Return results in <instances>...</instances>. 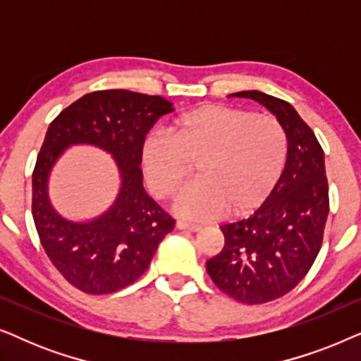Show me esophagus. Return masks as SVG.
I'll list each match as a JSON object with an SVG mask.
<instances>
[{"instance_id": "34e87169", "label": "esophagus", "mask_w": 361, "mask_h": 361, "mask_svg": "<svg viewBox=\"0 0 361 361\" xmlns=\"http://www.w3.org/2000/svg\"><path fill=\"white\" fill-rule=\"evenodd\" d=\"M176 226L179 230H184V231H194V233H197V231L202 230V226L199 225H192V224H187V221H177Z\"/></svg>"}]
</instances>
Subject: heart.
Returning a JSON list of instances; mask_svg holds the SVG:
<instances>
[{
    "instance_id": "b5f03b06",
    "label": "heart",
    "mask_w": 361,
    "mask_h": 361,
    "mask_svg": "<svg viewBox=\"0 0 361 361\" xmlns=\"http://www.w3.org/2000/svg\"><path fill=\"white\" fill-rule=\"evenodd\" d=\"M286 161L288 136L274 116L224 105L182 113L171 135L149 133L140 147L142 176L157 199L174 194L197 162V180L172 200L187 220L251 214L274 192Z\"/></svg>"
}]
</instances>
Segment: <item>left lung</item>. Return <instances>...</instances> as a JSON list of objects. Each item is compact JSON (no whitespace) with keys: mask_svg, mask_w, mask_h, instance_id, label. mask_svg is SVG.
Here are the masks:
<instances>
[{"mask_svg":"<svg viewBox=\"0 0 361 361\" xmlns=\"http://www.w3.org/2000/svg\"><path fill=\"white\" fill-rule=\"evenodd\" d=\"M273 113L288 136V161L269 199L250 219L220 226L225 246L207 261L216 288L241 304H264L298 286L317 258L329 215L324 151L290 103L258 90L231 93Z\"/></svg>","mask_w":361,"mask_h":361,"instance_id":"left-lung-1","label":"left lung"}]
</instances>
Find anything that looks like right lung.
<instances>
[{
	"instance_id": "right-lung-1",
	"label": "right lung",
	"mask_w": 361,
	"mask_h": 361,
	"mask_svg": "<svg viewBox=\"0 0 361 361\" xmlns=\"http://www.w3.org/2000/svg\"><path fill=\"white\" fill-rule=\"evenodd\" d=\"M174 111L157 95L100 90L78 98L51 123L32 174V219L49 259L73 288L111 294L135 283L149 266L176 220L142 187L140 147L161 116ZM110 154L121 174L117 199L90 221H71L53 209L48 179L71 145Z\"/></svg>"
}]
</instances>
